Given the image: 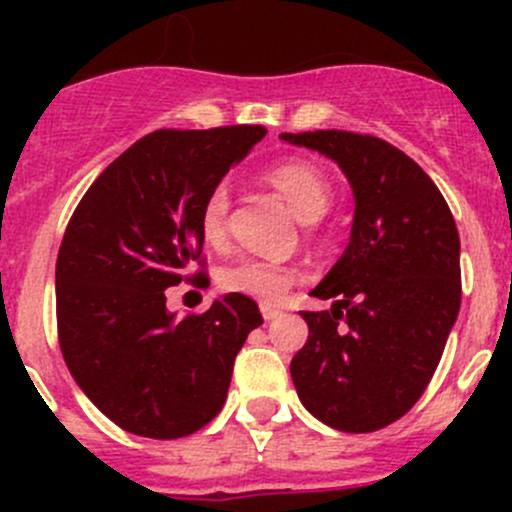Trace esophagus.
<instances>
[{
  "mask_svg": "<svg viewBox=\"0 0 512 512\" xmlns=\"http://www.w3.org/2000/svg\"><path fill=\"white\" fill-rule=\"evenodd\" d=\"M260 312H262V317H265V322H272V319H277V317H282V312L277 307H272V304H262L260 307Z\"/></svg>",
  "mask_w": 512,
  "mask_h": 512,
  "instance_id": "1",
  "label": "esophagus"
}]
</instances>
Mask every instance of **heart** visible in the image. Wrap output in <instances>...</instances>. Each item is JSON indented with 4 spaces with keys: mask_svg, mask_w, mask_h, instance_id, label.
<instances>
[{
    "mask_svg": "<svg viewBox=\"0 0 512 512\" xmlns=\"http://www.w3.org/2000/svg\"><path fill=\"white\" fill-rule=\"evenodd\" d=\"M267 180L302 223H317L332 205V185L327 175L307 160H285L270 168ZM227 218H230V188L218 183L205 195L198 218L200 235L208 245L220 247L227 240ZM297 280L299 272L294 267L265 257H237L218 275L225 292L245 294L265 304L280 302Z\"/></svg>",
    "mask_w": 512,
    "mask_h": 512,
    "instance_id": "heart-1",
    "label": "heart"
}]
</instances>
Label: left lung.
Segmentation results:
<instances>
[{
	"mask_svg": "<svg viewBox=\"0 0 512 512\" xmlns=\"http://www.w3.org/2000/svg\"><path fill=\"white\" fill-rule=\"evenodd\" d=\"M332 158L354 193L344 255L302 312L307 344L294 354L299 401L347 433L389 426L421 399L461 307V240L441 190L404 151L349 131L282 133Z\"/></svg>",
	"mask_w": 512,
	"mask_h": 512,
	"instance_id": "1",
	"label": "left lung"
}]
</instances>
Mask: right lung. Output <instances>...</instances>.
Segmentation results:
<instances>
[{"label": "right lung", "instance_id": "add662e5", "mask_svg": "<svg viewBox=\"0 0 512 512\" xmlns=\"http://www.w3.org/2000/svg\"><path fill=\"white\" fill-rule=\"evenodd\" d=\"M262 126L148 133L94 180L56 260L59 347L76 384L123 431L183 438L213 421L232 364L262 324L245 294L178 319L165 289L200 280V208Z\"/></svg>", "mask_w": 512, "mask_h": 512}]
</instances>
